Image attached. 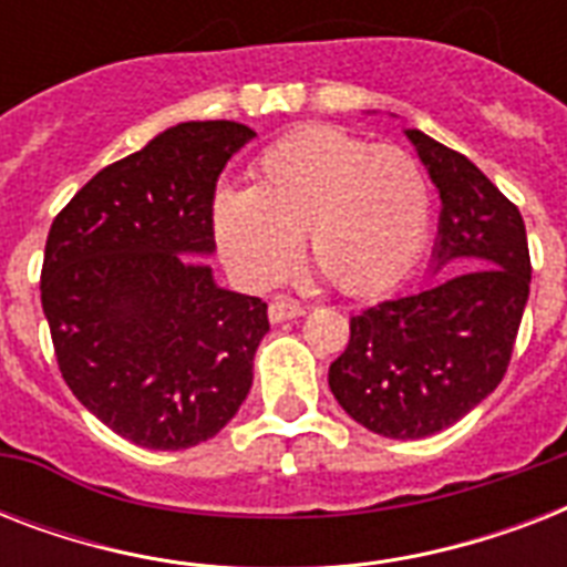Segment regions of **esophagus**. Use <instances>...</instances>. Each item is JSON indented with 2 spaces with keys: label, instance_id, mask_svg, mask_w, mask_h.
I'll use <instances>...</instances> for the list:
<instances>
[{
  "label": "esophagus",
  "instance_id": "esophagus-1",
  "mask_svg": "<svg viewBox=\"0 0 567 567\" xmlns=\"http://www.w3.org/2000/svg\"><path fill=\"white\" fill-rule=\"evenodd\" d=\"M300 315H306V306L297 300H291V297H276V300L267 306V318L274 320V323L293 320V318H300Z\"/></svg>",
  "mask_w": 567,
  "mask_h": 567
}]
</instances>
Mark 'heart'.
Here are the masks:
<instances>
[{
    "instance_id": "b5f03b06",
    "label": "heart",
    "mask_w": 567,
    "mask_h": 567,
    "mask_svg": "<svg viewBox=\"0 0 567 567\" xmlns=\"http://www.w3.org/2000/svg\"><path fill=\"white\" fill-rule=\"evenodd\" d=\"M249 188L214 199V238L249 285L291 270L297 238L332 288L377 293L400 279L430 229V185L400 146L336 126H306L258 155Z\"/></svg>"
}]
</instances>
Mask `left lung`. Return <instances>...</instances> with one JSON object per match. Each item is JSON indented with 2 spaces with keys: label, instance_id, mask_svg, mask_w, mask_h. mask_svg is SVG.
I'll list each match as a JSON object with an SVG mask.
<instances>
[{
  "label": "left lung",
  "instance_id": "1",
  "mask_svg": "<svg viewBox=\"0 0 567 567\" xmlns=\"http://www.w3.org/2000/svg\"><path fill=\"white\" fill-rule=\"evenodd\" d=\"M441 194L439 282L350 318L329 388L353 421L385 439H426L483 403L506 377L529 297L527 229L474 162L417 128Z\"/></svg>",
  "mask_w": 567,
  "mask_h": 567
}]
</instances>
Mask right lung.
Here are the masks:
<instances>
[{
	"mask_svg": "<svg viewBox=\"0 0 567 567\" xmlns=\"http://www.w3.org/2000/svg\"><path fill=\"white\" fill-rule=\"evenodd\" d=\"M256 132L179 123L102 167L52 220L40 270L58 371L109 430L185 450L226 426L252 385L270 329L261 297L223 291L214 188Z\"/></svg>",
	"mask_w": 567,
	"mask_h": 567,
	"instance_id": "right-lung-1",
	"label": "right lung"
}]
</instances>
